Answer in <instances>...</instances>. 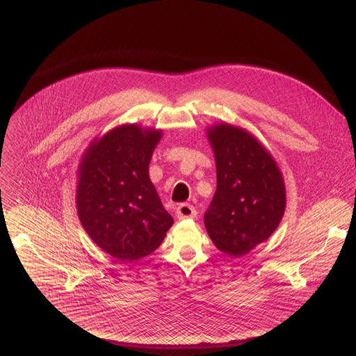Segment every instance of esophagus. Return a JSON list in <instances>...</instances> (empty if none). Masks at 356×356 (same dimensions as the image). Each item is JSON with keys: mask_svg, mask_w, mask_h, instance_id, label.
Here are the masks:
<instances>
[{"mask_svg": "<svg viewBox=\"0 0 356 356\" xmlns=\"http://www.w3.org/2000/svg\"><path fill=\"white\" fill-rule=\"evenodd\" d=\"M176 216L179 220H184V218H194L197 216V211L193 206L187 204V202H184V204H180L177 209H176Z\"/></svg>", "mask_w": 356, "mask_h": 356, "instance_id": "obj_1", "label": "esophagus"}]
</instances>
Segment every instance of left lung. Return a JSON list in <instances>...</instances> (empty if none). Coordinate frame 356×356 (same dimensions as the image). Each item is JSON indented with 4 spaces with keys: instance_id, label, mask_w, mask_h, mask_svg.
Wrapping results in <instances>:
<instances>
[{
    "instance_id": "obj_1",
    "label": "left lung",
    "mask_w": 356,
    "mask_h": 356,
    "mask_svg": "<svg viewBox=\"0 0 356 356\" xmlns=\"http://www.w3.org/2000/svg\"><path fill=\"white\" fill-rule=\"evenodd\" d=\"M207 135L216 155L217 190L204 224L221 252L239 258L279 227L286 209L284 181L272 155L245 129L217 124Z\"/></svg>"
}]
</instances>
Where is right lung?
I'll use <instances>...</instances> for the list:
<instances>
[{"label": "right lung", "mask_w": 356, "mask_h": 356, "mask_svg": "<svg viewBox=\"0 0 356 356\" xmlns=\"http://www.w3.org/2000/svg\"><path fill=\"white\" fill-rule=\"evenodd\" d=\"M162 131L121 125L92 140L79 166L76 204L83 228L120 261L154 252L173 224L149 179Z\"/></svg>", "instance_id": "obj_1"}]
</instances>
